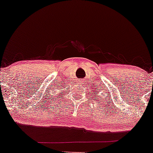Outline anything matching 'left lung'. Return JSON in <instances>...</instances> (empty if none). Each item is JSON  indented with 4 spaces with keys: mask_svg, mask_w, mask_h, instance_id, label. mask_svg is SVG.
<instances>
[{
    "mask_svg": "<svg viewBox=\"0 0 153 153\" xmlns=\"http://www.w3.org/2000/svg\"><path fill=\"white\" fill-rule=\"evenodd\" d=\"M98 88H99V90L97 89ZM99 88H98V87H97V86H96V89L94 90V94H95V95H94V97H95V96H96V97H97V99H98V97H100V95H99V92H100ZM96 90H97V91H95ZM92 91L94 92V90H93V91ZM100 102H101V101H100Z\"/></svg>",
    "mask_w": 153,
    "mask_h": 153,
    "instance_id": "obj_1",
    "label": "left lung"
}]
</instances>
